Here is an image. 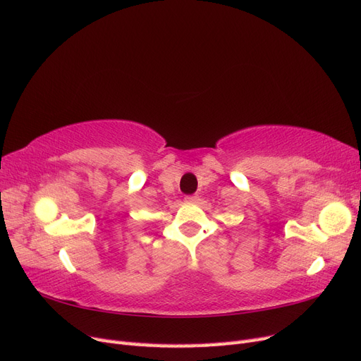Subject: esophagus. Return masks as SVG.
<instances>
[{"instance_id": "34e87169", "label": "esophagus", "mask_w": 361, "mask_h": 361, "mask_svg": "<svg viewBox=\"0 0 361 361\" xmlns=\"http://www.w3.org/2000/svg\"><path fill=\"white\" fill-rule=\"evenodd\" d=\"M185 199H187L188 202H195L199 197H197V195H187V197H185Z\"/></svg>"}]
</instances>
